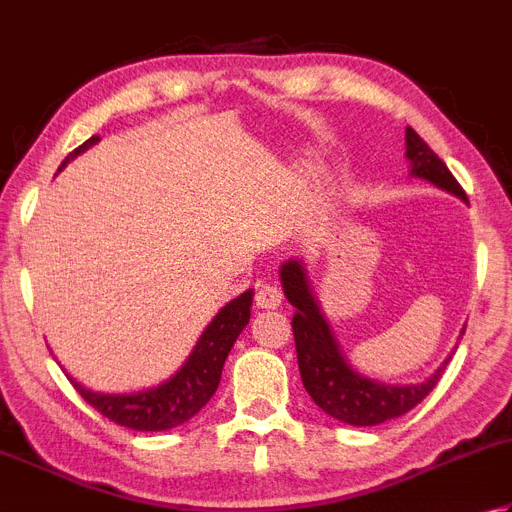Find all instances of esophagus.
<instances>
[{
	"instance_id": "esophagus-1",
	"label": "esophagus",
	"mask_w": 512,
	"mask_h": 512,
	"mask_svg": "<svg viewBox=\"0 0 512 512\" xmlns=\"http://www.w3.org/2000/svg\"><path fill=\"white\" fill-rule=\"evenodd\" d=\"M282 290H279L275 284H259L257 295H255V304L264 310H275L279 304H282Z\"/></svg>"
}]
</instances>
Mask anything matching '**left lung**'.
I'll list each match as a JSON object with an SVG mask.
<instances>
[{
  "instance_id": "8db88e82",
  "label": "left lung",
  "mask_w": 512,
  "mask_h": 512,
  "mask_svg": "<svg viewBox=\"0 0 512 512\" xmlns=\"http://www.w3.org/2000/svg\"><path fill=\"white\" fill-rule=\"evenodd\" d=\"M406 159L410 162V177L424 179L439 190H446L462 202H468L464 188L457 184L448 166L410 126H406ZM279 279H282L284 295L290 306L297 308L293 333L299 375H302L306 393L326 415L339 419V422L350 426H377L388 419L406 415L437 386L450 357L455 355L457 346L450 350L444 364L419 384L379 382L375 377L359 373L350 364L342 344L328 324L315 288L310 286L304 259L284 262L279 268ZM464 330L466 326L462 328V335Z\"/></svg>"
}]
</instances>
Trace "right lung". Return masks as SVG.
<instances>
[{"label":"right lung","instance_id":"right-lung-1","mask_svg":"<svg viewBox=\"0 0 512 512\" xmlns=\"http://www.w3.org/2000/svg\"><path fill=\"white\" fill-rule=\"evenodd\" d=\"M99 139L102 137L97 135L86 139L64 159L57 173H62V168H66V164L73 162L75 157L93 148ZM250 306H253V288H248L246 293L230 299L224 308H219V313L210 319L204 333L199 335L186 362L155 386L130 390V393H102V390H93L77 382L68 370L64 373L77 393L110 422L133 430H146V433L182 426L215 395L230 348L250 322Z\"/></svg>","mask_w":512,"mask_h":512}]
</instances>
